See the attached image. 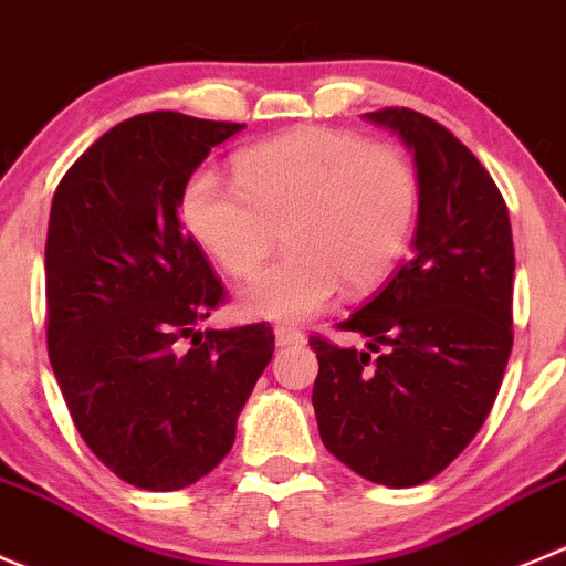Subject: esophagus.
I'll list each match as a JSON object with an SVG mask.
<instances>
[{"label": "esophagus", "instance_id": "1", "mask_svg": "<svg viewBox=\"0 0 566 566\" xmlns=\"http://www.w3.org/2000/svg\"><path fill=\"white\" fill-rule=\"evenodd\" d=\"M276 345H301L304 343V332H298V328L293 326H276Z\"/></svg>", "mask_w": 566, "mask_h": 566}]
</instances>
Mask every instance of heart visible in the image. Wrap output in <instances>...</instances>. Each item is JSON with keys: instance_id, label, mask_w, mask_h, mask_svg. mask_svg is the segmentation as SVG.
<instances>
[{"instance_id": "heart-1", "label": "heart", "mask_w": 566, "mask_h": 566, "mask_svg": "<svg viewBox=\"0 0 566 566\" xmlns=\"http://www.w3.org/2000/svg\"><path fill=\"white\" fill-rule=\"evenodd\" d=\"M420 182L398 146L328 126H301L234 155V182L196 168L179 190L190 238L229 276H251L276 229L284 256L240 290L251 317L301 323L332 304L339 284L365 293L409 245Z\"/></svg>"}]
</instances>
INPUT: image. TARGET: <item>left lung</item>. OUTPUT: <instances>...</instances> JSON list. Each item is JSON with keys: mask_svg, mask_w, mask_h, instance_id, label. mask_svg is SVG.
Segmentation results:
<instances>
[{"mask_svg": "<svg viewBox=\"0 0 566 566\" xmlns=\"http://www.w3.org/2000/svg\"><path fill=\"white\" fill-rule=\"evenodd\" d=\"M365 118L415 151V251L337 323L367 350L310 337L312 406L328 453L373 484L403 490L440 475L495 403L514 345V243L501 190L451 129L409 107Z\"/></svg>", "mask_w": 566, "mask_h": 566, "instance_id": "left-lung-1", "label": "left lung"}]
</instances>
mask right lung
Here are the masks:
<instances>
[{
	"label": "right lung",
	"mask_w": 566,
	"mask_h": 566,
	"mask_svg": "<svg viewBox=\"0 0 566 566\" xmlns=\"http://www.w3.org/2000/svg\"><path fill=\"white\" fill-rule=\"evenodd\" d=\"M243 126L135 115L54 190L49 361L85 446L140 490H182L218 468L273 356L268 323L196 332L227 290L179 218L185 179Z\"/></svg>",
	"instance_id": "obj_1"
}]
</instances>
